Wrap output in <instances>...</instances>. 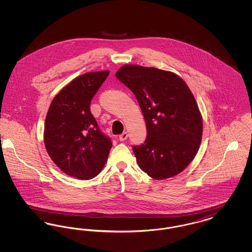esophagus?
Listing matches in <instances>:
<instances>
[{
  "label": "esophagus",
  "mask_w": 252,
  "mask_h": 252,
  "mask_svg": "<svg viewBox=\"0 0 252 252\" xmlns=\"http://www.w3.org/2000/svg\"><path fill=\"white\" fill-rule=\"evenodd\" d=\"M127 136H128V134L126 132H123L119 136V139H120V141H126L127 139Z\"/></svg>",
  "instance_id": "esophagus-1"
}]
</instances>
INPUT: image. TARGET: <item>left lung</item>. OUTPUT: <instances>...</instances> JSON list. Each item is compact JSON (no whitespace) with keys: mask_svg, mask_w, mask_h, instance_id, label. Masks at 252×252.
Listing matches in <instances>:
<instances>
[{"mask_svg":"<svg viewBox=\"0 0 252 252\" xmlns=\"http://www.w3.org/2000/svg\"><path fill=\"white\" fill-rule=\"evenodd\" d=\"M116 77L136 96L147 136L133 152L140 168L155 180L172 178L189 165L202 138L203 123L192 92L174 72L125 65Z\"/></svg>","mask_w":252,"mask_h":252,"instance_id":"8db88e82","label":"left lung"}]
</instances>
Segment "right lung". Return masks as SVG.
<instances>
[{
    "mask_svg": "<svg viewBox=\"0 0 252 252\" xmlns=\"http://www.w3.org/2000/svg\"><path fill=\"white\" fill-rule=\"evenodd\" d=\"M108 71L87 72L53 99L44 125L48 155L68 176L91 180L104 167L112 146L91 112L93 97L108 77Z\"/></svg>",
    "mask_w": 252,
    "mask_h": 252,
    "instance_id": "add662e5",
    "label": "right lung"
}]
</instances>
